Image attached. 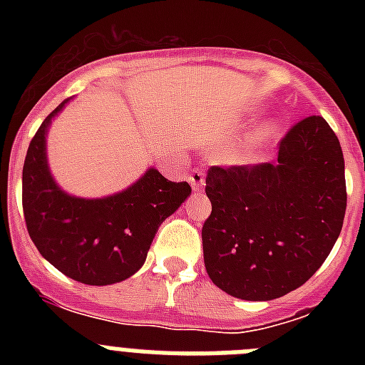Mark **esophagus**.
<instances>
[{
	"label": "esophagus",
	"mask_w": 365,
	"mask_h": 365,
	"mask_svg": "<svg viewBox=\"0 0 365 365\" xmlns=\"http://www.w3.org/2000/svg\"><path fill=\"white\" fill-rule=\"evenodd\" d=\"M190 185H192L193 192H201L202 186H205V173L201 170H193L192 173L188 175Z\"/></svg>",
	"instance_id": "esophagus-1"
}]
</instances>
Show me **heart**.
Segmentation results:
<instances>
[{
  "label": "heart",
  "mask_w": 365,
  "mask_h": 365,
  "mask_svg": "<svg viewBox=\"0 0 365 365\" xmlns=\"http://www.w3.org/2000/svg\"><path fill=\"white\" fill-rule=\"evenodd\" d=\"M274 131H276V124H274V122H263V124L256 125V128L248 133V137L245 138V150H247L248 153L257 151L263 144H267V140L272 137Z\"/></svg>",
  "instance_id": "heart-1"
}]
</instances>
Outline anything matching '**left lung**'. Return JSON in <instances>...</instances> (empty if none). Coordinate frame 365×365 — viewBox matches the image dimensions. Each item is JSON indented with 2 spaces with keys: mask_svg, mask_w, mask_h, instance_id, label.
Instances as JSON below:
<instances>
[{
  "mask_svg": "<svg viewBox=\"0 0 365 365\" xmlns=\"http://www.w3.org/2000/svg\"><path fill=\"white\" fill-rule=\"evenodd\" d=\"M205 192L206 272L234 298L269 302L302 287L333 250L347 206L344 153L314 115L285 135L276 163L210 168Z\"/></svg>",
  "mask_w": 365,
  "mask_h": 365,
  "instance_id": "8db88e82",
  "label": "left lung"
}]
</instances>
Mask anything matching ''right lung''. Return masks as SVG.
<instances>
[{"label": "right lung", "mask_w": 365, "mask_h": 365, "mask_svg": "<svg viewBox=\"0 0 365 365\" xmlns=\"http://www.w3.org/2000/svg\"><path fill=\"white\" fill-rule=\"evenodd\" d=\"M69 100L41 122L29 144L21 180L25 222L32 243L60 272L86 285H113L144 265L159 227L192 188L164 179L155 168L106 197H76L60 188L47 160V133Z\"/></svg>", "instance_id": "1"}]
</instances>
